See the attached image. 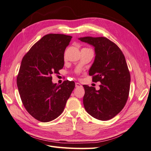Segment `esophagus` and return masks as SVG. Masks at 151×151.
<instances>
[{
    "mask_svg": "<svg viewBox=\"0 0 151 151\" xmlns=\"http://www.w3.org/2000/svg\"><path fill=\"white\" fill-rule=\"evenodd\" d=\"M76 88H79V87H82V85L79 83H76Z\"/></svg>",
    "mask_w": 151,
    "mask_h": 151,
    "instance_id": "1",
    "label": "esophagus"
}]
</instances>
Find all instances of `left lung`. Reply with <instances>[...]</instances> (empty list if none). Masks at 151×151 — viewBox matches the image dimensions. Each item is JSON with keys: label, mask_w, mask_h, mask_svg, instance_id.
Here are the masks:
<instances>
[{"label": "left lung", "mask_w": 151, "mask_h": 151, "mask_svg": "<svg viewBox=\"0 0 151 151\" xmlns=\"http://www.w3.org/2000/svg\"><path fill=\"white\" fill-rule=\"evenodd\" d=\"M80 41L93 46L95 59L89 70L100 89L83 85V105L90 116L101 121L113 118L125 106L129 97L130 75L123 52L106 37H84Z\"/></svg>", "instance_id": "1"}]
</instances>
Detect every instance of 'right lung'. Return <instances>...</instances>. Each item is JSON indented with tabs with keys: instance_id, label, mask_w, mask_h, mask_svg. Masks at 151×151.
Here are the masks:
<instances>
[{
	"instance_id": "add662e5",
	"label": "right lung",
	"mask_w": 151,
	"mask_h": 151,
	"mask_svg": "<svg viewBox=\"0 0 151 151\" xmlns=\"http://www.w3.org/2000/svg\"><path fill=\"white\" fill-rule=\"evenodd\" d=\"M72 37L50 33L37 42L22 58L17 85L26 110L41 122L55 119L64 110L75 83H53L52 73L64 66V53Z\"/></svg>"
}]
</instances>
